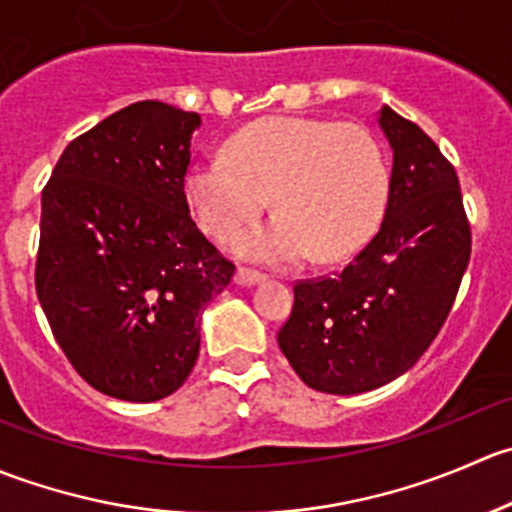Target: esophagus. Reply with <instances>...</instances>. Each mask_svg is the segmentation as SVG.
<instances>
[{
	"label": "esophagus",
	"instance_id": "esophagus-1",
	"mask_svg": "<svg viewBox=\"0 0 512 512\" xmlns=\"http://www.w3.org/2000/svg\"><path fill=\"white\" fill-rule=\"evenodd\" d=\"M262 280V272L252 270V267H240L235 272V282L237 285H255V282Z\"/></svg>",
	"mask_w": 512,
	"mask_h": 512
}]
</instances>
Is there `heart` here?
I'll list each match as a JSON object with an SVG mask.
<instances>
[{
  "label": "heart",
  "mask_w": 512,
  "mask_h": 512,
  "mask_svg": "<svg viewBox=\"0 0 512 512\" xmlns=\"http://www.w3.org/2000/svg\"><path fill=\"white\" fill-rule=\"evenodd\" d=\"M183 190L195 220L213 237L255 220L272 195L280 218L237 240L245 257L287 265L309 252L314 262H337L379 223L389 165L364 126L270 116L237 131L227 156L193 160Z\"/></svg>",
  "instance_id": "heart-1"
}]
</instances>
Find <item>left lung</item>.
I'll return each mask as SVG.
<instances>
[{"mask_svg": "<svg viewBox=\"0 0 512 512\" xmlns=\"http://www.w3.org/2000/svg\"><path fill=\"white\" fill-rule=\"evenodd\" d=\"M379 126L394 151L379 230L339 272L294 282L277 332L299 379L324 394H364L409 371L446 324L471 260L451 160L389 106Z\"/></svg>", "mask_w": 512, "mask_h": 512, "instance_id": "8db88e82", "label": "left lung"}]
</instances>
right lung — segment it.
Returning <instances> with one entry per match:
<instances>
[{
	"label": "right lung",
	"instance_id": "right-lung-1",
	"mask_svg": "<svg viewBox=\"0 0 512 512\" xmlns=\"http://www.w3.org/2000/svg\"><path fill=\"white\" fill-rule=\"evenodd\" d=\"M198 113L138 101L66 146L41 190L36 297L76 374L148 404L183 386L235 265L190 218Z\"/></svg>",
	"mask_w": 512,
	"mask_h": 512
}]
</instances>
